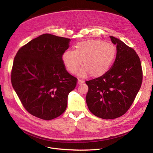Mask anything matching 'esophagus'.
Returning <instances> with one entry per match:
<instances>
[{
	"label": "esophagus",
	"mask_w": 153,
	"mask_h": 153,
	"mask_svg": "<svg viewBox=\"0 0 153 153\" xmlns=\"http://www.w3.org/2000/svg\"><path fill=\"white\" fill-rule=\"evenodd\" d=\"M84 81H83V80H80V79L78 80V84H83V83H84Z\"/></svg>",
	"instance_id": "esophagus-1"
}]
</instances>
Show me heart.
Segmentation results:
<instances>
[{
	"label": "heart",
	"mask_w": 153,
	"mask_h": 153,
	"mask_svg": "<svg viewBox=\"0 0 153 153\" xmlns=\"http://www.w3.org/2000/svg\"><path fill=\"white\" fill-rule=\"evenodd\" d=\"M75 50H68L62 55V61L71 73H76L81 65L78 75L86 77L89 75L98 78L108 71L116 56L114 45L103 40L91 39L78 43Z\"/></svg>",
	"instance_id": "1"
}]
</instances>
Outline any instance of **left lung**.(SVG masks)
I'll use <instances>...</instances> for the list:
<instances>
[{"label":"left lung","mask_w":153,"mask_h":153,"mask_svg":"<svg viewBox=\"0 0 153 153\" xmlns=\"http://www.w3.org/2000/svg\"><path fill=\"white\" fill-rule=\"evenodd\" d=\"M116 45V58L105 75L85 83L86 103L91 112L104 119H115L130 108L142 82L140 60L121 40L110 37Z\"/></svg>","instance_id":"left-lung-1"}]
</instances>
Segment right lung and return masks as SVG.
<instances>
[{
  "mask_svg": "<svg viewBox=\"0 0 153 153\" xmlns=\"http://www.w3.org/2000/svg\"><path fill=\"white\" fill-rule=\"evenodd\" d=\"M70 41L44 34L20 48L14 59L13 87L24 107L35 117L48 121L66 109L68 94L77 81L62 59Z\"/></svg>",
  "mask_w": 153,
  "mask_h": 153,
  "instance_id": "add662e5",
  "label": "right lung"
}]
</instances>
